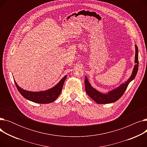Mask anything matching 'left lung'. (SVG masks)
<instances>
[{
    "instance_id": "left-lung-1",
    "label": "left lung",
    "mask_w": 147,
    "mask_h": 147,
    "mask_svg": "<svg viewBox=\"0 0 147 147\" xmlns=\"http://www.w3.org/2000/svg\"><path fill=\"white\" fill-rule=\"evenodd\" d=\"M135 65L133 69L132 74L130 78L124 83H121L119 86L115 88L110 91H109L107 93H102L95 89L91 86L88 78L85 77L84 80V86H85V90L88 95L97 104H110L117 101L119 99L124 92L126 90L127 86L130 82H132L136 77L138 70V49L137 46L135 45Z\"/></svg>"
}]
</instances>
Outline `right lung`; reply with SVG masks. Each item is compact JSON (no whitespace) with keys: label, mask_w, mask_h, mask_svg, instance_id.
Returning <instances> with one entry per match:
<instances>
[{"label":"right lung","mask_w":147,"mask_h":147,"mask_svg":"<svg viewBox=\"0 0 147 147\" xmlns=\"http://www.w3.org/2000/svg\"><path fill=\"white\" fill-rule=\"evenodd\" d=\"M67 75L65 76L57 84L48 90L39 91V92H32L26 90L21 88L15 81V84L17 86L18 90L21 95L26 99L30 101L38 104H49L53 102L60 95L63 89L64 83L67 78Z\"/></svg>","instance_id":"add662e5"}]
</instances>
